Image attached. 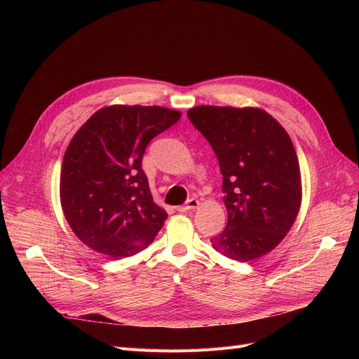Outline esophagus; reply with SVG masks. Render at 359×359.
Returning <instances> with one entry per match:
<instances>
[{
  "instance_id": "34e87169",
  "label": "esophagus",
  "mask_w": 359,
  "mask_h": 359,
  "mask_svg": "<svg viewBox=\"0 0 359 359\" xmlns=\"http://www.w3.org/2000/svg\"><path fill=\"white\" fill-rule=\"evenodd\" d=\"M199 206V201L198 199H189L186 205H181V206H177V211L178 212H187V211H191V210H196Z\"/></svg>"
}]
</instances>
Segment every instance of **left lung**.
I'll return each instance as SVG.
<instances>
[{
  "label": "left lung",
  "mask_w": 359,
  "mask_h": 359,
  "mask_svg": "<svg viewBox=\"0 0 359 359\" xmlns=\"http://www.w3.org/2000/svg\"><path fill=\"white\" fill-rule=\"evenodd\" d=\"M187 116L223 175L227 224L212 247L240 262L262 257L286 236L301 206L299 163L287 132L259 107L196 106Z\"/></svg>",
  "instance_id": "8db88e82"
}]
</instances>
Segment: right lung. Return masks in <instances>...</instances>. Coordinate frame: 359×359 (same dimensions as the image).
I'll list each match as a JSON object with an SVG mask.
<instances>
[{
  "instance_id": "right-lung-1",
  "label": "right lung",
  "mask_w": 359,
  "mask_h": 359,
  "mask_svg": "<svg viewBox=\"0 0 359 359\" xmlns=\"http://www.w3.org/2000/svg\"><path fill=\"white\" fill-rule=\"evenodd\" d=\"M181 118L161 106L102 107L72 137L60 178L62 212L79 240L112 259L154 241L168 219L142 170L149 140Z\"/></svg>"
}]
</instances>
